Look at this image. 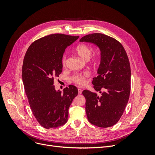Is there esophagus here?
<instances>
[{
  "instance_id": "esophagus-1",
  "label": "esophagus",
  "mask_w": 155,
  "mask_h": 155,
  "mask_svg": "<svg viewBox=\"0 0 155 155\" xmlns=\"http://www.w3.org/2000/svg\"><path fill=\"white\" fill-rule=\"evenodd\" d=\"M82 92H83L82 88H78V94H81Z\"/></svg>"
}]
</instances>
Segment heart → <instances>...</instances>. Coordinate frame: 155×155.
<instances>
[{
  "label": "heart",
  "instance_id": "1",
  "mask_svg": "<svg viewBox=\"0 0 155 155\" xmlns=\"http://www.w3.org/2000/svg\"><path fill=\"white\" fill-rule=\"evenodd\" d=\"M76 52L78 53V54L80 56L81 58H83V59L85 60H88L90 59L91 56L92 55V54L93 53V48L91 46H89L87 45H85V44H81L79 45L78 46H77V47L76 48ZM99 59V57L98 56L96 55L94 57H93L92 58V61L94 62H96ZM67 57L66 54H64L63 55L62 58V64L63 66H64L65 64L67 63ZM90 76V74L88 72H84L83 73H80V74H76L74 75L70 78L71 81L77 84V85H84L86 82V79L87 78L89 77Z\"/></svg>",
  "mask_w": 155,
  "mask_h": 155
}]
</instances>
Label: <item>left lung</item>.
<instances>
[{"instance_id": "8db88e82", "label": "left lung", "mask_w": 155, "mask_h": 155, "mask_svg": "<svg viewBox=\"0 0 155 155\" xmlns=\"http://www.w3.org/2000/svg\"><path fill=\"white\" fill-rule=\"evenodd\" d=\"M80 41L94 43L101 51L98 75L92 82L101 95L88 90L82 92L88 120L100 127H109L119 121L129 101L131 73L127 54L118 41L100 33L87 35Z\"/></svg>"}]
</instances>
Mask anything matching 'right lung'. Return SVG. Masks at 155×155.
Here are the masks:
<instances>
[{"label":"right lung","instance_id":"right-lung-1","mask_svg":"<svg viewBox=\"0 0 155 155\" xmlns=\"http://www.w3.org/2000/svg\"><path fill=\"white\" fill-rule=\"evenodd\" d=\"M79 38L54 34L35 41L28 48L23 60L22 76L26 94L33 114L46 129L67 123L68 109L78 91L69 85L63 92L56 91L54 79L62 72L65 49Z\"/></svg>","mask_w":155,"mask_h":155}]
</instances>
